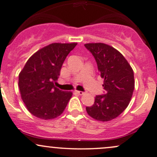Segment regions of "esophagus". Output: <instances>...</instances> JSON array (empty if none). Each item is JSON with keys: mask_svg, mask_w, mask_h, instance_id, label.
<instances>
[{"mask_svg": "<svg viewBox=\"0 0 157 157\" xmlns=\"http://www.w3.org/2000/svg\"><path fill=\"white\" fill-rule=\"evenodd\" d=\"M75 93L79 94V95H83L84 94V92H82V91H78V90H75Z\"/></svg>", "mask_w": 157, "mask_h": 157, "instance_id": "34e87169", "label": "esophagus"}]
</instances>
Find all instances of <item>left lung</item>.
I'll list each match as a JSON object with an SVG mask.
<instances>
[{
  "label": "left lung",
  "mask_w": 157,
  "mask_h": 157,
  "mask_svg": "<svg viewBox=\"0 0 157 157\" xmlns=\"http://www.w3.org/2000/svg\"><path fill=\"white\" fill-rule=\"evenodd\" d=\"M95 59L106 94L97 95L92 106L86 107L91 117L100 121L115 119L128 106L135 88L134 73L124 57L108 44H84Z\"/></svg>",
  "instance_id": "obj_1"
}]
</instances>
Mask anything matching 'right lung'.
Segmentation results:
<instances>
[{"label": "right lung", "mask_w": 157, "mask_h": 157, "mask_svg": "<svg viewBox=\"0 0 157 157\" xmlns=\"http://www.w3.org/2000/svg\"><path fill=\"white\" fill-rule=\"evenodd\" d=\"M76 43H54L42 48L28 59L19 74L21 98L27 109L36 117L48 120L59 117L72 97L55 84L62 65Z\"/></svg>", "instance_id": "1"}]
</instances>
